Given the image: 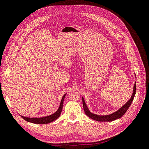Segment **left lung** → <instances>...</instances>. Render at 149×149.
<instances>
[{"label": "left lung", "mask_w": 149, "mask_h": 149, "mask_svg": "<svg viewBox=\"0 0 149 149\" xmlns=\"http://www.w3.org/2000/svg\"><path fill=\"white\" fill-rule=\"evenodd\" d=\"M135 75H136V74H135ZM136 81L134 85L133 93L130 100L126 102L123 107H121L120 109H119L117 111L114 112V113H112L109 115H104V116L95 114L92 113L91 112H90L86 105V104L84 101V98L82 97L83 106V109L85 112V114L91 119L95 120L96 121H100V122H111V121H113L114 120L119 119L121 118V117L123 116V115L125 113L126 111H127V109H129L130 106L131 105V104L134 100L135 94H136Z\"/></svg>", "instance_id": "left-lung-1"}]
</instances>
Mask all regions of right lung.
Instances as JSON below:
<instances>
[{
	"label": "right lung",
	"mask_w": 149,
	"mask_h": 149,
	"mask_svg": "<svg viewBox=\"0 0 149 149\" xmlns=\"http://www.w3.org/2000/svg\"><path fill=\"white\" fill-rule=\"evenodd\" d=\"M66 94H64V96H63V97L61 99L59 108H58V110L53 114H51V115L48 116L42 117V118H26V117L22 116L21 115H20V116L26 121L29 122V123H31L39 124H47L48 123H52V122L55 120L56 119H58L60 117V116L61 114V112L62 111L63 105V101H64V99L65 97Z\"/></svg>",
	"instance_id": "1"
}]
</instances>
